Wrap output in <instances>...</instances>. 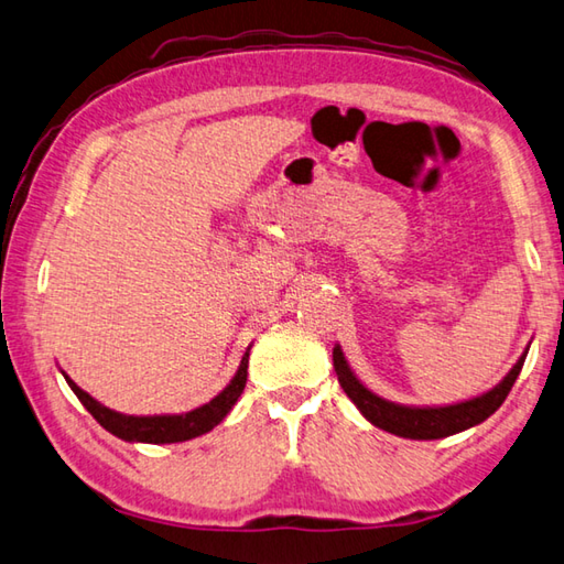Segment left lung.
I'll use <instances>...</instances> for the list:
<instances>
[{
  "mask_svg": "<svg viewBox=\"0 0 564 564\" xmlns=\"http://www.w3.org/2000/svg\"><path fill=\"white\" fill-rule=\"evenodd\" d=\"M525 354L518 358L511 373L498 382L494 390H488L486 395L447 408H405L373 395V392L360 386L358 378L350 373V368L338 346L334 348V368L346 395L356 402V408L364 412L376 427L408 440H442L449 437V434L474 427V424L491 417V414L503 405V400L508 398V392H511L516 378L520 376V368L525 364Z\"/></svg>",
  "mask_w": 564,
  "mask_h": 564,
  "instance_id": "obj_1",
  "label": "left lung"
}]
</instances>
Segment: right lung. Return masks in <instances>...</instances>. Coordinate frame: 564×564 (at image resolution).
Returning a JSON list of instances; mask_svg holds the SVG:
<instances>
[{"label": "right lung", "instance_id": "add662e5", "mask_svg": "<svg viewBox=\"0 0 564 564\" xmlns=\"http://www.w3.org/2000/svg\"><path fill=\"white\" fill-rule=\"evenodd\" d=\"M248 356H250V348L246 350V356H242L238 373L230 380V386L223 390L220 395L206 402L204 408H196L186 414H159V417H132V414H120L115 410H108L105 405H100L98 400H93L88 392L80 390L66 373H63V378L68 380L70 390L76 392L85 410H88L105 430L112 432L115 437H120L124 442L172 444V442L194 440L198 434H206L214 430L218 422H223V417H226V414L232 410V405L238 402L240 392L246 390Z\"/></svg>", "mask_w": 564, "mask_h": 564}]
</instances>
